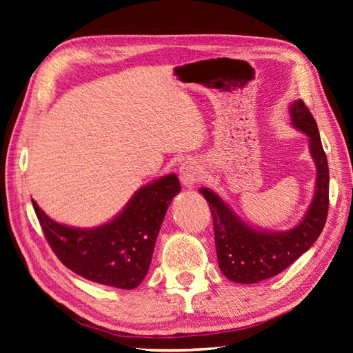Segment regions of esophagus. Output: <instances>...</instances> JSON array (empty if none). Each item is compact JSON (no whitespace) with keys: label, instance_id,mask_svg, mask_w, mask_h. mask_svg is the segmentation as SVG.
Returning a JSON list of instances; mask_svg holds the SVG:
<instances>
[{"label":"esophagus","instance_id":"34e87169","mask_svg":"<svg viewBox=\"0 0 353 353\" xmlns=\"http://www.w3.org/2000/svg\"><path fill=\"white\" fill-rule=\"evenodd\" d=\"M179 178H181V183H183L185 187H193L196 183H199L200 179L197 165L187 160V162H184L179 168Z\"/></svg>","mask_w":353,"mask_h":353}]
</instances>
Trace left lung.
<instances>
[{
  "label": "left lung",
  "mask_w": 353,
  "mask_h": 353,
  "mask_svg": "<svg viewBox=\"0 0 353 353\" xmlns=\"http://www.w3.org/2000/svg\"><path fill=\"white\" fill-rule=\"evenodd\" d=\"M293 125L311 141L316 163V188L305 219L290 231L262 232L244 223L213 191L200 188L209 201L215 231L218 263L222 274L234 283L253 284L279 275L311 248L323 232L328 215V162L311 110L302 101L292 104Z\"/></svg>",
  "instance_id": "left-lung-1"
}]
</instances>
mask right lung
I'll list each match as a JSON object with an SVG mask.
<instances>
[{"label":"right lung","mask_w":353,"mask_h":353,"mask_svg":"<svg viewBox=\"0 0 353 353\" xmlns=\"http://www.w3.org/2000/svg\"><path fill=\"white\" fill-rule=\"evenodd\" d=\"M175 174L143 187L119 216L103 227L78 230L50 219L32 200L39 225L59 261L90 281L131 290L143 281L170 200L179 193Z\"/></svg>","instance_id":"add662e5"}]
</instances>
